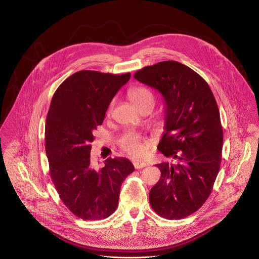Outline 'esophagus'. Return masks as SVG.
<instances>
[{
	"instance_id": "34e87169",
	"label": "esophagus",
	"mask_w": 259,
	"mask_h": 259,
	"mask_svg": "<svg viewBox=\"0 0 259 259\" xmlns=\"http://www.w3.org/2000/svg\"><path fill=\"white\" fill-rule=\"evenodd\" d=\"M133 164H134L136 168H142V167H145L146 166V163L144 161H141V160L140 161H134Z\"/></svg>"
}]
</instances>
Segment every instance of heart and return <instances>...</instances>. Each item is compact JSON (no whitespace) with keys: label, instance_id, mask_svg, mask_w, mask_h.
<instances>
[{"label":"heart","instance_id":"obj_1","mask_svg":"<svg viewBox=\"0 0 259 259\" xmlns=\"http://www.w3.org/2000/svg\"><path fill=\"white\" fill-rule=\"evenodd\" d=\"M128 95H129L131 102L133 103L137 109H139V111L148 105L153 106V104H154L153 94L150 93L147 89L143 88V87H138V88H134V89L130 90ZM112 109H113V106L111 105L110 108L108 109L107 114H111ZM119 145L128 155H141L144 151V147L142 145V139L139 135L135 134V133H127L124 135V137L120 140Z\"/></svg>","mask_w":259,"mask_h":259}]
</instances>
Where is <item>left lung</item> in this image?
<instances>
[{
  "mask_svg": "<svg viewBox=\"0 0 259 259\" xmlns=\"http://www.w3.org/2000/svg\"><path fill=\"white\" fill-rule=\"evenodd\" d=\"M165 102V132L158 149L171 162L157 164L159 181L149 202L159 216L179 220L206 201L221 166L223 127L217 102L205 80L186 65L166 61L135 73Z\"/></svg>",
  "mask_w": 259,
  "mask_h": 259,
  "instance_id": "obj_1",
  "label": "left lung"
}]
</instances>
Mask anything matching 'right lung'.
<instances>
[{"label": "right lung", "instance_id": "obj_1", "mask_svg": "<svg viewBox=\"0 0 259 259\" xmlns=\"http://www.w3.org/2000/svg\"><path fill=\"white\" fill-rule=\"evenodd\" d=\"M130 77L82 70L64 80L53 95L45 126L50 176L64 205L84 221L111 216L122 182L134 171L123 157L108 158L99 169L91 161L93 130L103 123L111 101Z\"/></svg>", "mask_w": 259, "mask_h": 259}]
</instances>
